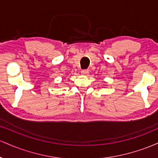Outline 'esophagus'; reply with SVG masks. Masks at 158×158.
<instances>
[{
  "label": "esophagus",
  "mask_w": 158,
  "mask_h": 158,
  "mask_svg": "<svg viewBox=\"0 0 158 158\" xmlns=\"http://www.w3.org/2000/svg\"><path fill=\"white\" fill-rule=\"evenodd\" d=\"M88 73H89V72H88V70H83L82 71H81V74L85 76H86L87 74H88Z\"/></svg>",
  "instance_id": "obj_1"
}]
</instances>
